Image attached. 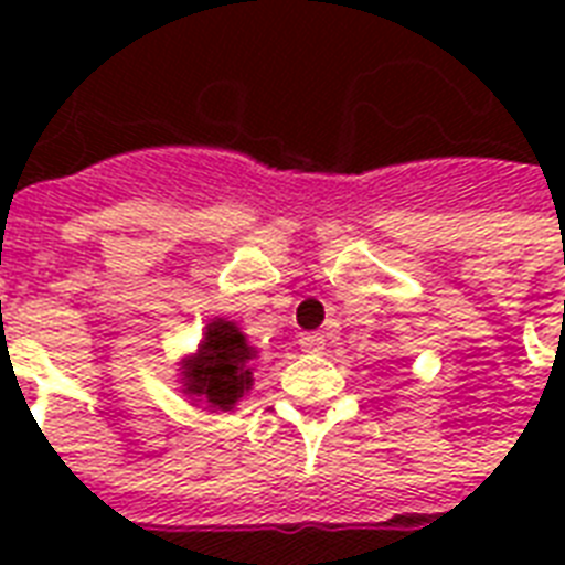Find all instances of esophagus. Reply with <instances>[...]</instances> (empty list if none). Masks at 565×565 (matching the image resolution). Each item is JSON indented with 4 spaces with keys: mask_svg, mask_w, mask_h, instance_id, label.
Instances as JSON below:
<instances>
[{
    "mask_svg": "<svg viewBox=\"0 0 565 565\" xmlns=\"http://www.w3.org/2000/svg\"><path fill=\"white\" fill-rule=\"evenodd\" d=\"M301 349L305 352H322L326 349V334H319V331H310V334H301Z\"/></svg>",
    "mask_w": 565,
    "mask_h": 565,
    "instance_id": "34e87169",
    "label": "esophagus"
}]
</instances>
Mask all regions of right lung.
<instances>
[{
  "mask_svg": "<svg viewBox=\"0 0 565 565\" xmlns=\"http://www.w3.org/2000/svg\"><path fill=\"white\" fill-rule=\"evenodd\" d=\"M252 358L255 352H252V345H246V337L239 334V328L234 322L216 319L207 326L199 354L184 363L188 390L207 398L213 407L228 411L231 404L243 398V393L252 386V370L246 366Z\"/></svg>",
  "mask_w": 565,
  "mask_h": 565,
  "instance_id": "obj_1",
  "label": "right lung"
}]
</instances>
